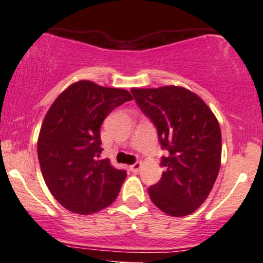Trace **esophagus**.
<instances>
[{
	"label": "esophagus",
	"instance_id": "34e87169",
	"mask_svg": "<svg viewBox=\"0 0 263 263\" xmlns=\"http://www.w3.org/2000/svg\"><path fill=\"white\" fill-rule=\"evenodd\" d=\"M141 166H142V164H141V162H136V164H134L129 166V170H131L132 173H139V171L141 170Z\"/></svg>",
	"mask_w": 263,
	"mask_h": 263
}]
</instances>
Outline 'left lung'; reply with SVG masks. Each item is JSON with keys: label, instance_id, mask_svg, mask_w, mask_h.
Here are the masks:
<instances>
[{"label": "left lung", "instance_id": "1", "mask_svg": "<svg viewBox=\"0 0 263 263\" xmlns=\"http://www.w3.org/2000/svg\"><path fill=\"white\" fill-rule=\"evenodd\" d=\"M131 92L168 153L161 157V179L148 187L151 200L171 217L190 214L208 198L219 173V123L200 97L182 87L132 88Z\"/></svg>", "mask_w": 263, "mask_h": 263}]
</instances>
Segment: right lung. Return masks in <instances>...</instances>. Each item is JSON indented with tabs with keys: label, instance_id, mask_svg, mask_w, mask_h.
Masks as SVG:
<instances>
[{
	"label": "right lung",
	"instance_id": "obj_1",
	"mask_svg": "<svg viewBox=\"0 0 263 263\" xmlns=\"http://www.w3.org/2000/svg\"><path fill=\"white\" fill-rule=\"evenodd\" d=\"M132 101L129 92L89 81L69 85L46 113L37 140L43 178L68 211L92 214L107 208L127 174L99 160L101 124L116 107Z\"/></svg>",
	"mask_w": 263,
	"mask_h": 263
}]
</instances>
